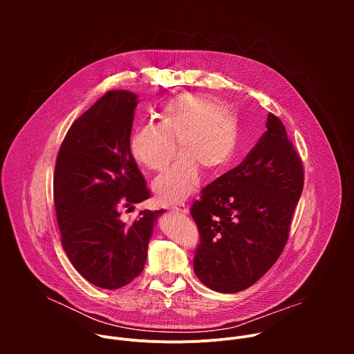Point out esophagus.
Wrapping results in <instances>:
<instances>
[{
	"label": "esophagus",
	"mask_w": 354,
	"mask_h": 354,
	"mask_svg": "<svg viewBox=\"0 0 354 354\" xmlns=\"http://www.w3.org/2000/svg\"><path fill=\"white\" fill-rule=\"evenodd\" d=\"M172 209H174V210H176V212H179V213H182V214H187V213H189V209H187L185 205L172 206Z\"/></svg>",
	"instance_id": "34e87169"
}]
</instances>
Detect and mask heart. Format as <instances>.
Masks as SVG:
<instances>
[{
    "instance_id": "heart-1",
    "label": "heart",
    "mask_w": 354,
    "mask_h": 354,
    "mask_svg": "<svg viewBox=\"0 0 354 354\" xmlns=\"http://www.w3.org/2000/svg\"><path fill=\"white\" fill-rule=\"evenodd\" d=\"M156 126H140L129 140L131 157L144 168L164 171L153 187L162 203H179L196 189L200 169L218 174L231 161L238 140V122L221 100L207 93L172 97L157 116Z\"/></svg>"
}]
</instances>
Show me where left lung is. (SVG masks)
<instances>
[{
	"instance_id": "8db88e82",
	"label": "left lung",
	"mask_w": 354,
	"mask_h": 354,
	"mask_svg": "<svg viewBox=\"0 0 354 354\" xmlns=\"http://www.w3.org/2000/svg\"><path fill=\"white\" fill-rule=\"evenodd\" d=\"M266 129L242 164L207 185L190 209L201 236L194 273L218 292L242 291L274 265L304 185L281 120L269 113Z\"/></svg>"
}]
</instances>
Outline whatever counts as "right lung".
<instances>
[{"instance_id": "1", "label": "right lung", "mask_w": 354, "mask_h": 354, "mask_svg": "<svg viewBox=\"0 0 354 354\" xmlns=\"http://www.w3.org/2000/svg\"><path fill=\"white\" fill-rule=\"evenodd\" d=\"M138 96L106 92L80 116L60 147L55 206L62 245L77 272L96 287L116 290L144 269L154 225L165 210L140 212L127 224L120 209L149 197L130 154Z\"/></svg>"}]
</instances>
